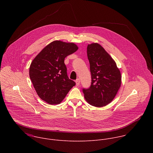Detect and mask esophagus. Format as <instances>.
<instances>
[{"instance_id": "esophagus-1", "label": "esophagus", "mask_w": 153, "mask_h": 153, "mask_svg": "<svg viewBox=\"0 0 153 153\" xmlns=\"http://www.w3.org/2000/svg\"><path fill=\"white\" fill-rule=\"evenodd\" d=\"M76 83L77 86H79L80 85V80H79V79H77L76 80Z\"/></svg>"}]
</instances>
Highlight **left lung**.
<instances>
[{
  "mask_svg": "<svg viewBox=\"0 0 153 153\" xmlns=\"http://www.w3.org/2000/svg\"><path fill=\"white\" fill-rule=\"evenodd\" d=\"M91 85L83 89L86 101L92 106L102 107L111 103L120 88L122 76L116 62L97 43L87 47Z\"/></svg>",
  "mask_w": 153,
  "mask_h": 153,
  "instance_id": "obj_1",
  "label": "left lung"
}]
</instances>
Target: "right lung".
I'll list each match as a JSON object with an SVG mask.
<instances>
[{"label":"right lung","mask_w":153,"mask_h":153,"mask_svg":"<svg viewBox=\"0 0 153 153\" xmlns=\"http://www.w3.org/2000/svg\"><path fill=\"white\" fill-rule=\"evenodd\" d=\"M78 48L74 43L54 40L33 59L30 67V77L42 100L50 105L59 104L76 85L67 76L64 60Z\"/></svg>","instance_id":"1"}]
</instances>
